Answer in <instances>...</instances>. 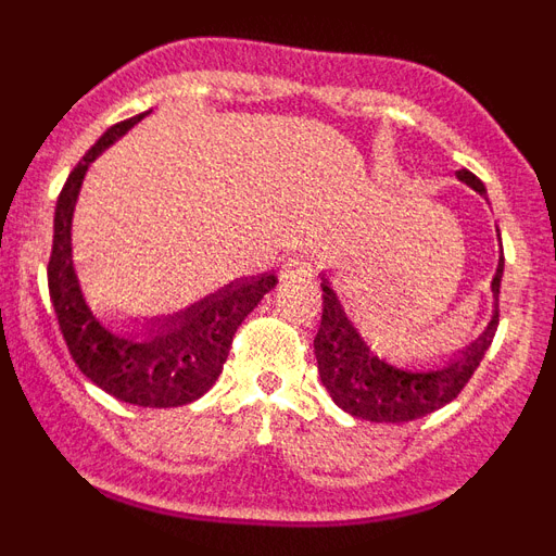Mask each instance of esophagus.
<instances>
[{
    "label": "esophagus",
    "instance_id": "34e87169",
    "mask_svg": "<svg viewBox=\"0 0 556 556\" xmlns=\"http://www.w3.org/2000/svg\"><path fill=\"white\" fill-rule=\"evenodd\" d=\"M312 273V267H308V262L303 258V255H292V258H287L281 267V281H292V278H303V275Z\"/></svg>",
    "mask_w": 556,
    "mask_h": 556
}]
</instances>
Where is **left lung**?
Masks as SVG:
<instances>
[{"instance_id":"left-lung-1","label":"left lung","mask_w":556,"mask_h":556,"mask_svg":"<svg viewBox=\"0 0 556 556\" xmlns=\"http://www.w3.org/2000/svg\"><path fill=\"white\" fill-rule=\"evenodd\" d=\"M456 178L470 186L476 194L488 198V189L473 172L459 169ZM501 275H504V250L498 253V267L490 281L493 317H490L488 328L470 345L443 358V365L424 367V370L397 367L384 356H378L370 342L353 326L345 306L323 275V320L320 331L314 337V356H317L323 387L333 397V404L345 409L348 415L370 420V424H409V420L426 417L440 406L451 404L462 392V387L470 381L495 337Z\"/></svg>"}]
</instances>
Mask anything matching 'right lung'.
Here are the masks:
<instances>
[{"instance_id": "1", "label": "right lung", "mask_w": 556, "mask_h": 556, "mask_svg": "<svg viewBox=\"0 0 556 556\" xmlns=\"http://www.w3.org/2000/svg\"><path fill=\"white\" fill-rule=\"evenodd\" d=\"M150 113V111H147ZM147 113L108 127L80 164L72 169L55 205V239L49 255V298L58 314L68 353L108 395L132 406L169 409L198 401L214 387L228 358L236 328L275 289V273L225 283L203 301L164 317H150L127 331H113L91 312L72 258V217L88 166L122 139Z\"/></svg>"}]
</instances>
